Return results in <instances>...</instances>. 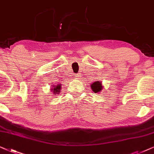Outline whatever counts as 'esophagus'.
I'll return each instance as SVG.
<instances>
[{
  "label": "esophagus",
  "mask_w": 154,
  "mask_h": 154,
  "mask_svg": "<svg viewBox=\"0 0 154 154\" xmlns=\"http://www.w3.org/2000/svg\"><path fill=\"white\" fill-rule=\"evenodd\" d=\"M75 77L76 79H80V77H82V74L81 73L77 74V75H75Z\"/></svg>",
  "instance_id": "1"
}]
</instances>
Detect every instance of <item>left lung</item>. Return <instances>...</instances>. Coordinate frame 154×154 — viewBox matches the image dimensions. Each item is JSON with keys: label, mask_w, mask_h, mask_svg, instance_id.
Listing matches in <instances>:
<instances>
[{"label": "left lung", "mask_w": 154, "mask_h": 154, "mask_svg": "<svg viewBox=\"0 0 154 154\" xmlns=\"http://www.w3.org/2000/svg\"><path fill=\"white\" fill-rule=\"evenodd\" d=\"M103 87L102 86L101 82L100 81H96L91 84V88L94 93L98 94L99 92H101V91H102V89H103Z\"/></svg>", "instance_id": "1"}]
</instances>
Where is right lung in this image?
<instances>
[{
	"label": "right lung",
	"instance_id": "obj_1",
	"mask_svg": "<svg viewBox=\"0 0 154 154\" xmlns=\"http://www.w3.org/2000/svg\"><path fill=\"white\" fill-rule=\"evenodd\" d=\"M61 89V85L60 84H58V85L56 86H53V88H51V91L53 92V94H58L59 92H60Z\"/></svg>",
	"mask_w": 154,
	"mask_h": 154
}]
</instances>
